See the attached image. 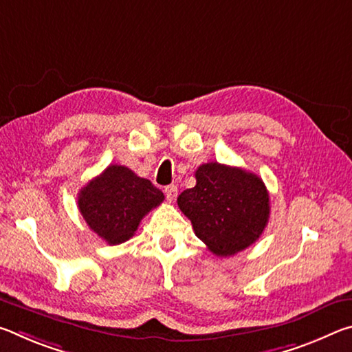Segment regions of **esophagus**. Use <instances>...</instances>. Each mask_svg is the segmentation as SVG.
<instances>
[{
	"label": "esophagus",
	"mask_w": 352,
	"mask_h": 352,
	"mask_svg": "<svg viewBox=\"0 0 352 352\" xmlns=\"http://www.w3.org/2000/svg\"><path fill=\"white\" fill-rule=\"evenodd\" d=\"M164 194H166V199H168L169 201H174L177 199L178 189H177V186H174V184H170V186H166Z\"/></svg>",
	"instance_id": "1"
}]
</instances>
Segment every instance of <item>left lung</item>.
Listing matches in <instances>:
<instances>
[{
  "mask_svg": "<svg viewBox=\"0 0 352 352\" xmlns=\"http://www.w3.org/2000/svg\"><path fill=\"white\" fill-rule=\"evenodd\" d=\"M194 188L177 204L194 233L216 256H233L259 239L270 216L269 190L261 178L220 163L201 164Z\"/></svg>",
  "mask_w": 352,
  "mask_h": 352,
  "instance_id": "obj_1",
  "label": "left lung"
}]
</instances>
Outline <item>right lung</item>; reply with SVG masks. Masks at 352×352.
I'll return each instance as SVG.
<instances>
[{
	"mask_svg": "<svg viewBox=\"0 0 352 352\" xmlns=\"http://www.w3.org/2000/svg\"><path fill=\"white\" fill-rule=\"evenodd\" d=\"M163 200V192L151 180L126 166L110 164L80 189L77 205L94 233L109 245H118L129 241L142 217Z\"/></svg>",
	"mask_w": 352,
	"mask_h": 352,
	"instance_id": "obj_1",
	"label": "right lung"
}]
</instances>
